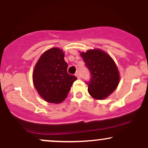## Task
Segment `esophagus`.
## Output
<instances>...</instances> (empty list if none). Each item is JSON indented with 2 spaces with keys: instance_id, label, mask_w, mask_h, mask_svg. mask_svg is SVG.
Wrapping results in <instances>:
<instances>
[{
  "instance_id": "esophagus-1",
  "label": "esophagus",
  "mask_w": 148,
  "mask_h": 148,
  "mask_svg": "<svg viewBox=\"0 0 148 148\" xmlns=\"http://www.w3.org/2000/svg\"><path fill=\"white\" fill-rule=\"evenodd\" d=\"M75 75H76V77L78 78V79H80V78H81V74H80V72H79V71H78V72L76 73Z\"/></svg>"
}]
</instances>
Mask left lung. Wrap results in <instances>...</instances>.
Masks as SVG:
<instances>
[{
    "label": "left lung",
    "mask_w": 148,
    "mask_h": 148,
    "mask_svg": "<svg viewBox=\"0 0 148 148\" xmlns=\"http://www.w3.org/2000/svg\"><path fill=\"white\" fill-rule=\"evenodd\" d=\"M81 56L90 73V79L86 81L89 94L97 99L107 97L116 89L120 80L114 61L100 49L88 50Z\"/></svg>",
    "instance_id": "obj_1"
}]
</instances>
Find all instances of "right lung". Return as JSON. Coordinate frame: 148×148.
Listing matches in <instances>:
<instances>
[{"label": "right lung", "mask_w": 148, "mask_h": 148, "mask_svg": "<svg viewBox=\"0 0 148 148\" xmlns=\"http://www.w3.org/2000/svg\"><path fill=\"white\" fill-rule=\"evenodd\" d=\"M64 57L61 49H51L42 54L34 69L33 79L35 89L48 102H62L77 79L67 72L68 64Z\"/></svg>", "instance_id": "1"}]
</instances>
